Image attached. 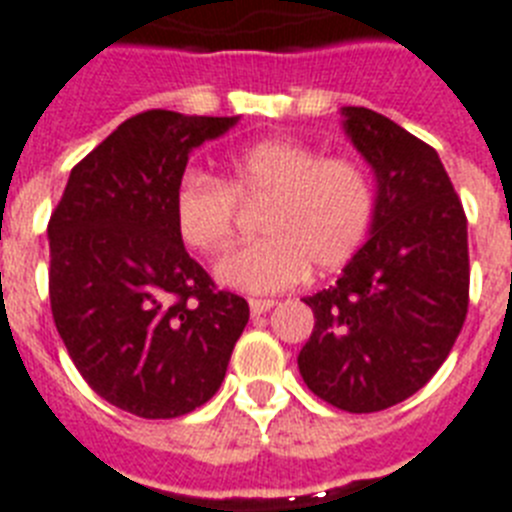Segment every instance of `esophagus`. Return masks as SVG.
<instances>
[{"label": "esophagus", "instance_id": "1", "mask_svg": "<svg viewBox=\"0 0 512 512\" xmlns=\"http://www.w3.org/2000/svg\"><path fill=\"white\" fill-rule=\"evenodd\" d=\"M248 306H251L253 316H261V314H266L269 308H274V301L272 298H251V301H248Z\"/></svg>", "mask_w": 512, "mask_h": 512}]
</instances>
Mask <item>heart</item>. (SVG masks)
<instances>
[{"mask_svg":"<svg viewBox=\"0 0 512 512\" xmlns=\"http://www.w3.org/2000/svg\"><path fill=\"white\" fill-rule=\"evenodd\" d=\"M240 204H261V240L217 264V280L246 293H280L348 264L366 243L377 190L361 162L322 156L290 138H266L227 156L222 180L185 172L172 193V225L185 248L222 253Z\"/></svg>","mask_w":512,"mask_h":512,"instance_id":"1","label":"heart"}]
</instances>
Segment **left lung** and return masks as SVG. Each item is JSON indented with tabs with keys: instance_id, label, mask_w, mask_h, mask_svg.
Here are the masks:
<instances>
[{
	"instance_id": "1",
	"label": "left lung",
	"mask_w": 512,
	"mask_h": 512,
	"mask_svg": "<svg viewBox=\"0 0 512 512\" xmlns=\"http://www.w3.org/2000/svg\"><path fill=\"white\" fill-rule=\"evenodd\" d=\"M342 117L377 177V214L340 280L303 298L316 322L298 369L316 398L374 413L411 398L450 356L468 311V227L429 143L366 107Z\"/></svg>"
}]
</instances>
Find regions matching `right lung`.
Returning <instances> with one entry per match:
<instances>
[{
	"mask_svg": "<svg viewBox=\"0 0 512 512\" xmlns=\"http://www.w3.org/2000/svg\"><path fill=\"white\" fill-rule=\"evenodd\" d=\"M238 117L149 109L70 172L49 219V301L88 387L141 418H177L219 390L248 303L217 290L172 225L188 154Z\"/></svg>",
	"mask_w": 512,
	"mask_h": 512,
	"instance_id": "obj_1",
	"label": "right lung"
}]
</instances>
